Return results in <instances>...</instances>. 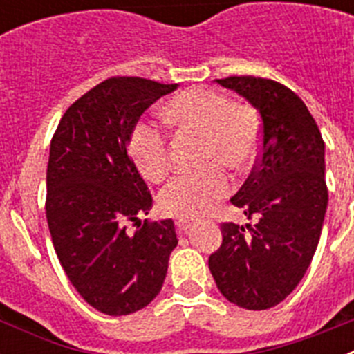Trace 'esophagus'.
<instances>
[{
  "label": "esophagus",
  "mask_w": 354,
  "mask_h": 354,
  "mask_svg": "<svg viewBox=\"0 0 354 354\" xmlns=\"http://www.w3.org/2000/svg\"><path fill=\"white\" fill-rule=\"evenodd\" d=\"M193 220H189V218H179V220L175 221V225H177V230L179 232H187V228L192 227Z\"/></svg>",
  "instance_id": "34e87169"
}]
</instances>
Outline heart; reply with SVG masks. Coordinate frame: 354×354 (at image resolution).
Here are the masks:
<instances>
[{
    "mask_svg": "<svg viewBox=\"0 0 354 354\" xmlns=\"http://www.w3.org/2000/svg\"><path fill=\"white\" fill-rule=\"evenodd\" d=\"M162 117L183 131L202 136L204 161L214 162L207 170L171 180L159 196L162 212L175 218H195L207 212L230 189L223 167L245 171L252 167L261 147L257 118L245 106L232 104L227 95L211 88H187L175 95ZM129 154L140 174L150 183H161L170 171L168 138L161 127L138 122L129 138Z\"/></svg>",
    "mask_w": 354,
    "mask_h": 354,
    "instance_id": "b5f03b06",
    "label": "heart"
}]
</instances>
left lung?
Instances as JSON below:
<instances>
[{
	"label": "left lung",
	"mask_w": 354,
	"mask_h": 354,
	"mask_svg": "<svg viewBox=\"0 0 354 354\" xmlns=\"http://www.w3.org/2000/svg\"><path fill=\"white\" fill-rule=\"evenodd\" d=\"M261 115V154L230 198L255 220L221 223L223 241L209 270L225 298L246 310H266L305 277L328 205L324 142L305 102L286 84L255 76L216 80Z\"/></svg>",
	"instance_id": "obj_1"
}]
</instances>
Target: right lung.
<instances>
[{
    "mask_svg": "<svg viewBox=\"0 0 354 354\" xmlns=\"http://www.w3.org/2000/svg\"><path fill=\"white\" fill-rule=\"evenodd\" d=\"M175 88L108 77L68 106L53 134L46 195L53 246L74 289L102 314L149 305L179 243L171 220H138L152 195L127 152L140 115ZM131 221L139 225L134 236L125 232Z\"/></svg>",
    "mask_w": 354,
    "mask_h": 354,
    "instance_id": "right-lung-1",
    "label": "right lung"
}]
</instances>
